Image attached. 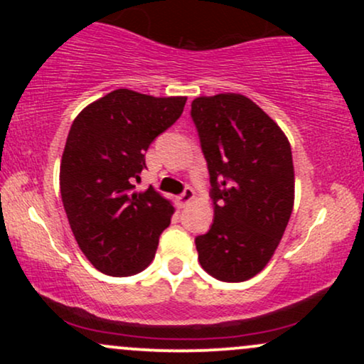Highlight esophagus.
I'll list each match as a JSON object with an SVG mask.
<instances>
[{"instance_id":"34e87169","label":"esophagus","mask_w":364,"mask_h":364,"mask_svg":"<svg viewBox=\"0 0 364 364\" xmlns=\"http://www.w3.org/2000/svg\"><path fill=\"white\" fill-rule=\"evenodd\" d=\"M193 198H195V191H193V188L186 186V188H185V191H183V193L178 196V203H179V207H186L188 203H190L191 200H193Z\"/></svg>"}]
</instances>
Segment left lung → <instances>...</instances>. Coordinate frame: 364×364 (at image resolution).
<instances>
[{
  "mask_svg": "<svg viewBox=\"0 0 364 364\" xmlns=\"http://www.w3.org/2000/svg\"><path fill=\"white\" fill-rule=\"evenodd\" d=\"M191 119L214 202V224L195 237L200 265L219 281H248L272 258L289 223L294 205L289 140L241 94L196 97Z\"/></svg>",
  "mask_w": 364,
  "mask_h": 364,
  "instance_id": "1",
  "label": "left lung"
}]
</instances>
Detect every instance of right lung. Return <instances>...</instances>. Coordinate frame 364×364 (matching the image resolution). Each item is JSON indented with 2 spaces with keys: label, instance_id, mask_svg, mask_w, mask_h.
<instances>
[{
  "label": "right lung",
  "instance_id": "right-lung-1",
  "mask_svg": "<svg viewBox=\"0 0 364 364\" xmlns=\"http://www.w3.org/2000/svg\"><path fill=\"white\" fill-rule=\"evenodd\" d=\"M186 97L112 90L73 121L61 157V200L75 240L102 274H139L156 257L174 207L135 191L149 145L176 123Z\"/></svg>",
  "mask_w": 364,
  "mask_h": 364
}]
</instances>
